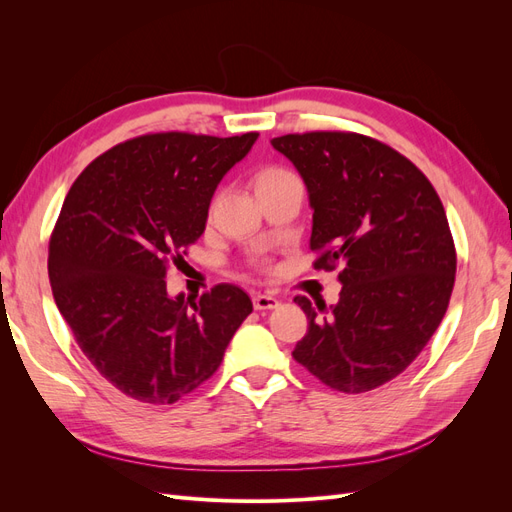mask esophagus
<instances>
[{
	"mask_svg": "<svg viewBox=\"0 0 512 512\" xmlns=\"http://www.w3.org/2000/svg\"><path fill=\"white\" fill-rule=\"evenodd\" d=\"M254 307L258 309V312H265V309H275L277 305H280V299L273 297L271 292H258L254 294Z\"/></svg>",
	"mask_w": 512,
	"mask_h": 512,
	"instance_id": "1",
	"label": "esophagus"
}]
</instances>
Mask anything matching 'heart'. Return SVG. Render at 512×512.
I'll return each mask as SVG.
<instances>
[{
    "label": "heart",
    "instance_id": "1",
    "mask_svg": "<svg viewBox=\"0 0 512 512\" xmlns=\"http://www.w3.org/2000/svg\"><path fill=\"white\" fill-rule=\"evenodd\" d=\"M290 179H294L290 170L280 168V166H269V168H262L260 173L256 175L254 185H256V192H265V190L275 188V185H280V183L290 181Z\"/></svg>",
    "mask_w": 512,
    "mask_h": 512
}]
</instances>
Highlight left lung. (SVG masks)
<instances>
[{
    "label": "left lung",
    "instance_id": "8db88e82",
    "mask_svg": "<svg viewBox=\"0 0 512 512\" xmlns=\"http://www.w3.org/2000/svg\"><path fill=\"white\" fill-rule=\"evenodd\" d=\"M271 145L307 188L314 267L342 269L335 305L294 299L307 316L294 361L335 391L378 389L421 354L451 301L457 256L440 196L408 158L363 134Z\"/></svg>",
    "mask_w": 512,
    "mask_h": 512
}]
</instances>
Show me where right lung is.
I'll list each match as a JSON object with an SVG mask.
<instances>
[{
	"label": "right lung",
	"instance_id": "1",
	"mask_svg": "<svg viewBox=\"0 0 512 512\" xmlns=\"http://www.w3.org/2000/svg\"><path fill=\"white\" fill-rule=\"evenodd\" d=\"M258 132L145 134L72 183L49 243V280L76 344L123 395L175 404L209 380L252 299L218 284L198 301L166 290L168 262L205 232L215 188Z\"/></svg>",
	"mask_w": 512,
	"mask_h": 512
}]
</instances>
